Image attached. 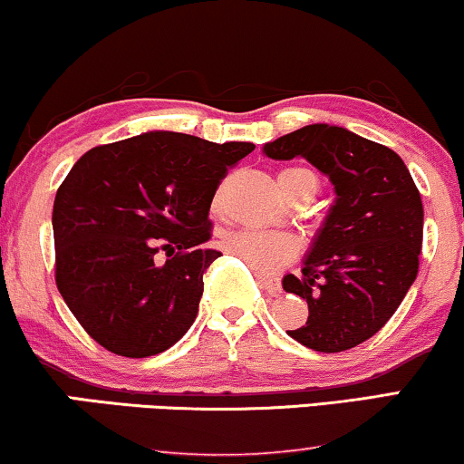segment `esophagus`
<instances>
[{
	"instance_id": "34e87169",
	"label": "esophagus",
	"mask_w": 464,
	"mask_h": 464,
	"mask_svg": "<svg viewBox=\"0 0 464 464\" xmlns=\"http://www.w3.org/2000/svg\"><path fill=\"white\" fill-rule=\"evenodd\" d=\"M256 280H259L261 286L269 293V295H278L280 289H283V286H280V278H278V276H272V274H256Z\"/></svg>"
}]
</instances>
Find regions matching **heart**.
Instances as JSON below:
<instances>
[{"mask_svg": "<svg viewBox=\"0 0 464 464\" xmlns=\"http://www.w3.org/2000/svg\"><path fill=\"white\" fill-rule=\"evenodd\" d=\"M306 179L316 188L314 173L308 169H285L278 175L280 188L286 197L293 195L297 184ZM214 209L218 212L220 201L216 198ZM222 246L228 255L242 259L255 274H274L286 263H291L300 255V242L295 236L285 231H252V228H244V231H233L222 239Z\"/></svg>", "mask_w": 464, "mask_h": 464, "instance_id": "obj_1", "label": "heart"}]
</instances>
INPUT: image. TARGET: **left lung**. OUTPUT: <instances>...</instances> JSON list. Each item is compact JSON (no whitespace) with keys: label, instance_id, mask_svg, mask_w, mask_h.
I'll use <instances>...</instances> for the list:
<instances>
[{"label":"left lung","instance_id":"left-lung-1","mask_svg":"<svg viewBox=\"0 0 464 464\" xmlns=\"http://www.w3.org/2000/svg\"><path fill=\"white\" fill-rule=\"evenodd\" d=\"M263 151L274 160L306 158L336 190L302 276L283 278L286 293L308 302L306 324L286 334L321 353L353 349L388 324L418 276V186L396 151L340 126H304Z\"/></svg>","mask_w":464,"mask_h":464}]
</instances>
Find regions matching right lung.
<instances>
[{
    "instance_id": "right-lung-1",
    "label": "right lung",
    "mask_w": 464,
    "mask_h": 464,
    "mask_svg": "<svg viewBox=\"0 0 464 464\" xmlns=\"http://www.w3.org/2000/svg\"><path fill=\"white\" fill-rule=\"evenodd\" d=\"M252 143L145 132L76 160L53 203L55 283L81 327L115 355L150 357L190 330L220 252L209 205ZM162 249L168 261L155 255Z\"/></svg>"
}]
</instances>
